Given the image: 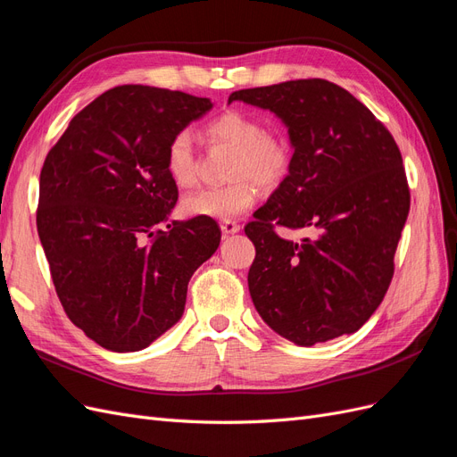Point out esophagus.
<instances>
[{
  "label": "esophagus",
  "mask_w": 457,
  "mask_h": 457,
  "mask_svg": "<svg viewBox=\"0 0 457 457\" xmlns=\"http://www.w3.org/2000/svg\"><path fill=\"white\" fill-rule=\"evenodd\" d=\"M221 230H223V234H234V232L240 230V225L232 221V219H227V221L221 223Z\"/></svg>",
  "instance_id": "esophagus-1"
}]
</instances>
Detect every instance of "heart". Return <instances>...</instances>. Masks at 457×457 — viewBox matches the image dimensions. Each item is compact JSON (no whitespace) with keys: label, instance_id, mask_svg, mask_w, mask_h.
<instances>
[{"label":"heart","instance_id":"1","mask_svg":"<svg viewBox=\"0 0 457 457\" xmlns=\"http://www.w3.org/2000/svg\"><path fill=\"white\" fill-rule=\"evenodd\" d=\"M210 147L234 151L228 176L234 179L225 187H208L188 193L181 200V210L191 217L232 219L253 206L259 188H274L287 178L291 168V145L286 136L266 130L261 117L240 109H228L210 120L202 132ZM166 171L176 187L195 185L196 153L187 130L178 132L166 147Z\"/></svg>","mask_w":457,"mask_h":457}]
</instances>
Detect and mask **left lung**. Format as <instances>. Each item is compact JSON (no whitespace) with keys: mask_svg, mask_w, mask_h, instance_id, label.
Here are the masks:
<instances>
[{"mask_svg":"<svg viewBox=\"0 0 457 457\" xmlns=\"http://www.w3.org/2000/svg\"><path fill=\"white\" fill-rule=\"evenodd\" d=\"M234 100L274 112L295 147L289 176L245 225L259 316L298 345L355 333L384 301L411 210L395 139L367 105L325 79L244 88ZM276 226L317 236L296 245Z\"/></svg>","mask_w":457,"mask_h":457,"instance_id":"1","label":"left lung"}]
</instances>
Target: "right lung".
I'll use <instances>...</instances> for the list:
<instances>
[{
	"mask_svg": "<svg viewBox=\"0 0 457 457\" xmlns=\"http://www.w3.org/2000/svg\"><path fill=\"white\" fill-rule=\"evenodd\" d=\"M210 98L120 85L81 109L46 154L37 232L70 321L102 348L137 352L183 316L188 279L221 242L210 217L171 221L170 139Z\"/></svg>",
	"mask_w": 457,
	"mask_h": 457,
	"instance_id": "obj_1",
	"label": "right lung"
}]
</instances>
